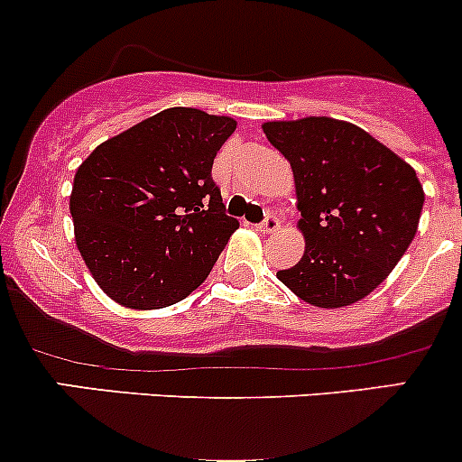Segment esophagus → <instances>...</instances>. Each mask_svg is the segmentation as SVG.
Segmentation results:
<instances>
[{
  "label": "esophagus",
  "instance_id": "34e87169",
  "mask_svg": "<svg viewBox=\"0 0 462 462\" xmlns=\"http://www.w3.org/2000/svg\"><path fill=\"white\" fill-rule=\"evenodd\" d=\"M279 226H282V221H279L277 214H268V217H265L263 221H261L259 230L263 232V235H273V232L279 230Z\"/></svg>",
  "mask_w": 462,
  "mask_h": 462
}]
</instances>
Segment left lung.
<instances>
[{
	"instance_id": "8db88e82",
	"label": "left lung",
	"mask_w": 462,
	"mask_h": 462,
	"mask_svg": "<svg viewBox=\"0 0 462 462\" xmlns=\"http://www.w3.org/2000/svg\"><path fill=\"white\" fill-rule=\"evenodd\" d=\"M263 134L291 162L306 239L300 263L277 279L319 309L365 300L416 236L425 192L413 167L365 129L326 116L273 120Z\"/></svg>"
}]
</instances>
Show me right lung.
Returning <instances> with one entry per match:
<instances>
[{
  "label": "right lung",
  "mask_w": 462,
  "mask_h": 462,
  "mask_svg": "<svg viewBox=\"0 0 462 462\" xmlns=\"http://www.w3.org/2000/svg\"><path fill=\"white\" fill-rule=\"evenodd\" d=\"M236 120L171 106L97 144L78 167L69 208L97 286L127 309H165L208 279L239 221L212 162Z\"/></svg>",
  "instance_id": "1"
}]
</instances>
